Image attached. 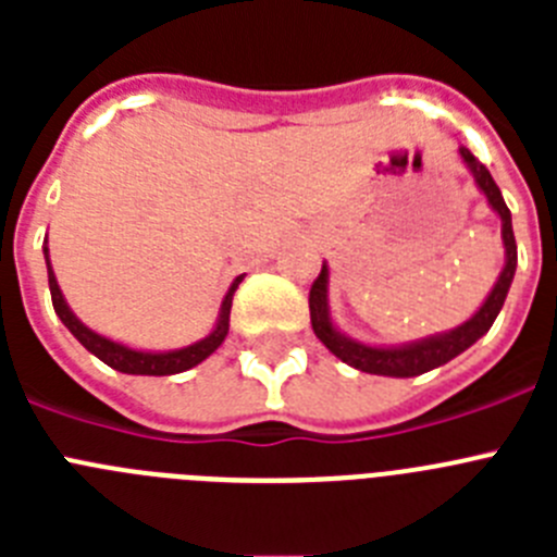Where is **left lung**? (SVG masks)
<instances>
[{"mask_svg":"<svg viewBox=\"0 0 557 557\" xmlns=\"http://www.w3.org/2000/svg\"><path fill=\"white\" fill-rule=\"evenodd\" d=\"M462 161L469 164V170L474 172V181L482 191H485V198L488 203L494 206V211L502 218V239H505V270L499 273V282L494 284L491 295L485 298V304L480 307V312L466 321L462 326L451 329L449 334H437V337H426L421 343H412V346H401V348H373V346H362L357 339H348L332 326L329 321V304H326V284H329V270L326 264L321 268V275L312 282V289H309V314H312V329L318 334L323 346L339 357L346 366L357 368V371L366 373H376V376H396V379H407V376H418V373H426L437 366H446L449 359H455L457 354H462L469 346H474L476 339L482 334L488 332L494 326L496 314H499L502 304L508 298L510 282H513L516 273V236H513V225H510V209L502 200L499 186L494 184L491 178V172L485 170L480 159H474V152L469 147H460Z\"/></svg>","mask_w":557,"mask_h":557,"instance_id":"obj_1","label":"left lung"}]
</instances>
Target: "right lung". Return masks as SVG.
<instances>
[{
    "instance_id": "add662e5",
    "label": "right lung",
    "mask_w": 557,
    "mask_h": 557,
    "mask_svg": "<svg viewBox=\"0 0 557 557\" xmlns=\"http://www.w3.org/2000/svg\"><path fill=\"white\" fill-rule=\"evenodd\" d=\"M44 256H47V248H44ZM47 273H49V293H52V307H55V312H58V318L63 321V326L75 334V337L81 339L83 346L95 354L97 359H102L106 366H111L113 371L136 373V376H170V373L189 371V368H195L198 362H203L209 354L218 351L220 343H223L225 334H228L231 298H234L236 287H239V282H243V275H239V278L231 284L228 295H225V301H223V309H220L218 329H214L209 337L200 339V343H195V346L181 348V351L150 354V351H133V348L120 346V343H113V339H108V337H100L97 332H91L88 326H83L75 314H72V309L66 307V301H63L61 287H58L55 273H52V264H49V256H47Z\"/></svg>"
}]
</instances>
